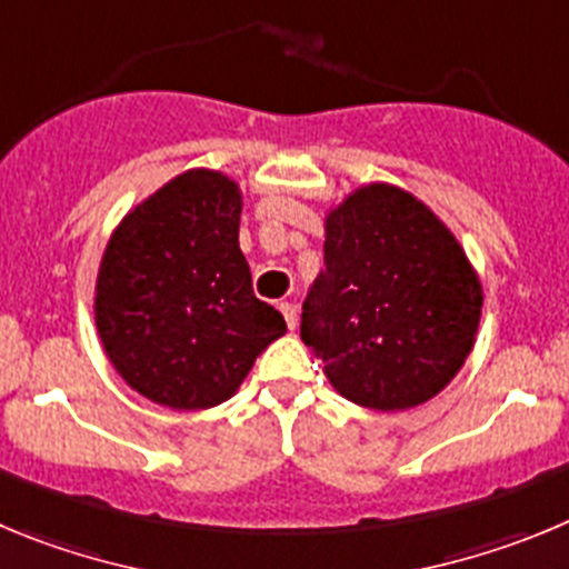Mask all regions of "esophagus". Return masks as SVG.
I'll list each match as a JSON object with an SVG mask.
<instances>
[{
	"mask_svg": "<svg viewBox=\"0 0 569 569\" xmlns=\"http://www.w3.org/2000/svg\"><path fill=\"white\" fill-rule=\"evenodd\" d=\"M278 309L283 311V317H286V326H289V329L295 331V329H297V306H295V303H280Z\"/></svg>",
	"mask_w": 569,
	"mask_h": 569,
	"instance_id": "obj_1",
	"label": "esophagus"
}]
</instances>
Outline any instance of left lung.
Returning <instances> with one entry per match:
<instances>
[{"mask_svg": "<svg viewBox=\"0 0 569 569\" xmlns=\"http://www.w3.org/2000/svg\"><path fill=\"white\" fill-rule=\"evenodd\" d=\"M322 252L300 337L335 391L373 411L437 397L482 315V283L453 232L406 189L368 183L326 214Z\"/></svg>", "mask_w": 569, "mask_h": 569, "instance_id": "1", "label": "left lung"}]
</instances>
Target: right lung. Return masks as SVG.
<instances>
[{"label": "right lung", "mask_w": 569, "mask_h": 569, "mask_svg": "<svg viewBox=\"0 0 569 569\" xmlns=\"http://www.w3.org/2000/svg\"><path fill=\"white\" fill-rule=\"evenodd\" d=\"M240 189L187 170L110 234L96 280V329L130 388L176 411L221 406L286 335L258 300L240 252Z\"/></svg>", "instance_id": "right-lung-1"}]
</instances>
